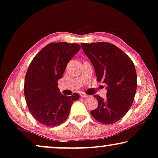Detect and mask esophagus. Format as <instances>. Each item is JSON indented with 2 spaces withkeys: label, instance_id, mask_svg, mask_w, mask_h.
Listing matches in <instances>:
<instances>
[{
  "label": "esophagus",
  "instance_id": "esophagus-1",
  "mask_svg": "<svg viewBox=\"0 0 158 158\" xmlns=\"http://www.w3.org/2000/svg\"><path fill=\"white\" fill-rule=\"evenodd\" d=\"M80 96H81V97H88L89 95L86 94L84 92H81L80 93Z\"/></svg>",
  "mask_w": 158,
  "mask_h": 158
}]
</instances>
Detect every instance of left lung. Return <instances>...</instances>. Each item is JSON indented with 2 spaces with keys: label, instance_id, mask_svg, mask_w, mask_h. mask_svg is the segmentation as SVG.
Returning <instances> with one entry per match:
<instances>
[{
  "label": "left lung",
  "instance_id": "8db88e82",
  "mask_svg": "<svg viewBox=\"0 0 158 158\" xmlns=\"http://www.w3.org/2000/svg\"><path fill=\"white\" fill-rule=\"evenodd\" d=\"M94 66L98 81L106 84V97L95 95L98 106L91 114L100 123L118 121L130 110L137 90V74L132 60L120 48L106 42L81 44Z\"/></svg>",
  "mask_w": 158,
  "mask_h": 158
}]
</instances>
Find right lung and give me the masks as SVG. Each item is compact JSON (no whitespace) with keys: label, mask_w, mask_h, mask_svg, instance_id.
<instances>
[{"label":"right lung","mask_w":158,"mask_h":158,"mask_svg":"<svg viewBox=\"0 0 158 158\" xmlns=\"http://www.w3.org/2000/svg\"><path fill=\"white\" fill-rule=\"evenodd\" d=\"M80 48L77 44L51 43L28 66L24 83L26 102L32 116L44 125L61 124L68 117L73 102L79 99L77 93L70 97L61 94L57 81Z\"/></svg>","instance_id":"add662e5"}]
</instances>
